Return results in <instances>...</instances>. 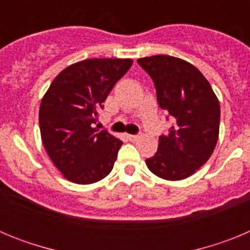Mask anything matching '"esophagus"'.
I'll list each match as a JSON object with an SVG mask.
<instances>
[{"label":"esophagus","mask_w":250,"mask_h":250,"mask_svg":"<svg viewBox=\"0 0 250 250\" xmlns=\"http://www.w3.org/2000/svg\"><path fill=\"white\" fill-rule=\"evenodd\" d=\"M126 138L129 141H136L139 139V135H130V134H127Z\"/></svg>","instance_id":"1"}]
</instances>
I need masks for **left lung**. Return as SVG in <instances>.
<instances>
[{
  "label": "left lung",
  "instance_id": "left-lung-1",
  "mask_svg": "<svg viewBox=\"0 0 250 250\" xmlns=\"http://www.w3.org/2000/svg\"><path fill=\"white\" fill-rule=\"evenodd\" d=\"M155 83L158 103L175 120L146 159L152 174L175 182L193 175L209 160L219 138L220 106L210 83L190 62L169 55L138 60Z\"/></svg>",
  "mask_w": 250,
  "mask_h": 250
}]
</instances>
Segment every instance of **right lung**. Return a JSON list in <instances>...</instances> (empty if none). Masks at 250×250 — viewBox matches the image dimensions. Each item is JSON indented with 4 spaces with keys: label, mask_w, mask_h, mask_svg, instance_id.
I'll return each mask as SVG.
<instances>
[{
    "label": "right lung",
    "mask_w": 250,
    "mask_h": 250,
    "mask_svg": "<svg viewBox=\"0 0 250 250\" xmlns=\"http://www.w3.org/2000/svg\"><path fill=\"white\" fill-rule=\"evenodd\" d=\"M131 59H89L63 68L43 95L39 111L47 155L67 180L100 182L112 170L123 141L94 124Z\"/></svg>",
    "instance_id": "obj_1"
}]
</instances>
